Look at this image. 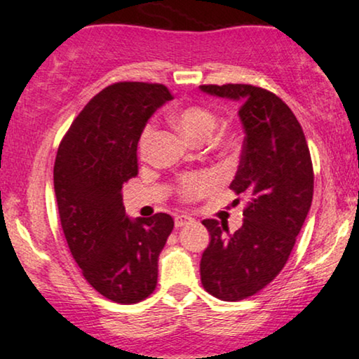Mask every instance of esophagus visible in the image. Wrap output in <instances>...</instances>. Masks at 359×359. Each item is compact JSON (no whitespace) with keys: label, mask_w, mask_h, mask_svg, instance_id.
Wrapping results in <instances>:
<instances>
[{"label":"esophagus","mask_w":359,"mask_h":359,"mask_svg":"<svg viewBox=\"0 0 359 359\" xmlns=\"http://www.w3.org/2000/svg\"><path fill=\"white\" fill-rule=\"evenodd\" d=\"M193 218L191 216H188V215H178L175 218V226L176 228H183V226H187V224H191L193 223Z\"/></svg>","instance_id":"34e87169"}]
</instances>
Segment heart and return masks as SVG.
Segmentation results:
<instances>
[{"mask_svg": "<svg viewBox=\"0 0 359 359\" xmlns=\"http://www.w3.org/2000/svg\"><path fill=\"white\" fill-rule=\"evenodd\" d=\"M172 121L180 128V131L184 136H188L193 141H205L208 136L213 133V130L218 125V119L216 114L210 109L203 108V106H188V108L180 109L172 114ZM153 131L154 126L151 123H148L141 131L138 148L141 156H146L149 151V146H151L153 140ZM215 187V178L208 172H193V175L183 176L180 181V196L183 200L191 201L196 198L205 196L206 193H210Z\"/></svg>", "mask_w": 359, "mask_h": 359, "instance_id": "obj_1", "label": "heart"}]
</instances>
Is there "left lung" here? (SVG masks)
Here are the masks:
<instances>
[{
	"label": "left lung",
	"instance_id": "1",
	"mask_svg": "<svg viewBox=\"0 0 359 359\" xmlns=\"http://www.w3.org/2000/svg\"><path fill=\"white\" fill-rule=\"evenodd\" d=\"M203 93L240 103L245 130L241 161L229 184L250 196L243 226L205 219L210 245L201 256L205 290L240 302L269 285L285 268L313 201L311 156L298 119L285 101L251 85H203Z\"/></svg>",
	"mask_w": 359,
	"mask_h": 359
}]
</instances>
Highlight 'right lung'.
<instances>
[{
  "instance_id": "right-lung-1",
  "label": "right lung",
  "mask_w": 359,
  "mask_h": 359,
  "mask_svg": "<svg viewBox=\"0 0 359 359\" xmlns=\"http://www.w3.org/2000/svg\"><path fill=\"white\" fill-rule=\"evenodd\" d=\"M171 100L156 83H114L83 108L57 148L55 193L65 238L85 280L114 303L153 293L159 253L175 226L166 213L131 219L121 194L138 175L141 131Z\"/></svg>"
}]
</instances>
